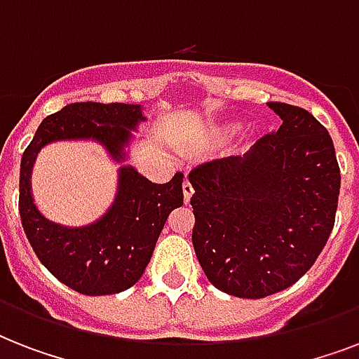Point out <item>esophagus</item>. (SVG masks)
<instances>
[{
  "instance_id": "34e87169",
  "label": "esophagus",
  "mask_w": 359,
  "mask_h": 359,
  "mask_svg": "<svg viewBox=\"0 0 359 359\" xmlns=\"http://www.w3.org/2000/svg\"><path fill=\"white\" fill-rule=\"evenodd\" d=\"M182 194H184V203L188 205L191 199V196H194V186H191V182L188 179H186L184 184H182Z\"/></svg>"
}]
</instances>
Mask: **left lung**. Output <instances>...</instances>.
<instances>
[{
    "instance_id": "8db88e82",
    "label": "left lung",
    "mask_w": 359,
    "mask_h": 359,
    "mask_svg": "<svg viewBox=\"0 0 359 359\" xmlns=\"http://www.w3.org/2000/svg\"><path fill=\"white\" fill-rule=\"evenodd\" d=\"M278 132L244 156L201 163L188 175L194 250L216 289L264 298L296 283L334 229L341 173L328 130L309 111L268 102Z\"/></svg>"
}]
</instances>
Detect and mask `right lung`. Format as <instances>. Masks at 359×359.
Wrapping results in <instances>:
<instances>
[{
  "instance_id": "obj_1",
  "label": "right lung",
  "mask_w": 359,
  "mask_h": 359,
  "mask_svg": "<svg viewBox=\"0 0 359 359\" xmlns=\"http://www.w3.org/2000/svg\"><path fill=\"white\" fill-rule=\"evenodd\" d=\"M145 121L134 104L74 102L48 115L20 163V219L39 261L80 294L130 289L143 276L169 212L182 207V173L154 184L134 168H121L119 191L102 218L86 227H63L44 218L31 196V169L42 147L59 140H95L119 162L130 130Z\"/></svg>"
}]
</instances>
